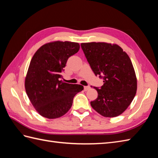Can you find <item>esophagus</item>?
Segmentation results:
<instances>
[{
    "label": "esophagus",
    "instance_id": "34e87169",
    "mask_svg": "<svg viewBox=\"0 0 158 158\" xmlns=\"http://www.w3.org/2000/svg\"><path fill=\"white\" fill-rule=\"evenodd\" d=\"M90 89V88L89 86H84V90L85 91H88V89Z\"/></svg>",
    "mask_w": 158,
    "mask_h": 158
}]
</instances>
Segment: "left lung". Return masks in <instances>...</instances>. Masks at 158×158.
<instances>
[{
  "mask_svg": "<svg viewBox=\"0 0 158 158\" xmlns=\"http://www.w3.org/2000/svg\"><path fill=\"white\" fill-rule=\"evenodd\" d=\"M81 47L95 75L103 79L98 98L90 102L92 108L106 117L125 111L136 95L137 79L128 55L116 44L84 43Z\"/></svg>",
  "mask_w": 158,
  "mask_h": 158,
  "instance_id": "left-lung-1",
  "label": "left lung"
}]
</instances>
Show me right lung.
Segmentation results:
<instances>
[{
    "instance_id": "add662e5",
    "label": "right lung",
    "mask_w": 158,
    "mask_h": 158,
    "mask_svg": "<svg viewBox=\"0 0 158 158\" xmlns=\"http://www.w3.org/2000/svg\"><path fill=\"white\" fill-rule=\"evenodd\" d=\"M78 43L53 41L42 45L33 56L25 79V89L32 105L48 119L69 111L73 98L83 86L64 83L61 73L69 57L78 52Z\"/></svg>"
}]
</instances>
